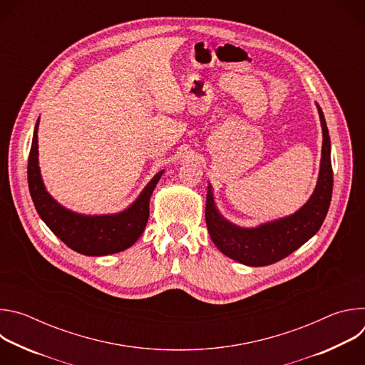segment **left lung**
I'll return each mask as SVG.
<instances>
[{"mask_svg":"<svg viewBox=\"0 0 365 365\" xmlns=\"http://www.w3.org/2000/svg\"><path fill=\"white\" fill-rule=\"evenodd\" d=\"M322 125V158L317 187L309 200L294 214L254 228L238 227L218 211L212 186H207L205 220L211 240L218 250L238 263L262 267L280 262L314 237L328 214L334 175L331 165V138L321 107L317 103Z\"/></svg>","mask_w":365,"mask_h":365,"instance_id":"left-lung-1","label":"left lung"}]
</instances>
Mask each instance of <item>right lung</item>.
Returning a JSON list of instances; mask_svg holds the SVG:
<instances>
[{"mask_svg": "<svg viewBox=\"0 0 365 365\" xmlns=\"http://www.w3.org/2000/svg\"><path fill=\"white\" fill-rule=\"evenodd\" d=\"M38 120L34 127L27 178L37 214L69 248L83 255H108L130 248L143 234L148 220L151 193L165 170L155 175L127 210L111 215H82L66 210L46 190L38 168Z\"/></svg>", "mask_w": 365, "mask_h": 365, "instance_id": "obj_1", "label": "right lung"}]
</instances>
